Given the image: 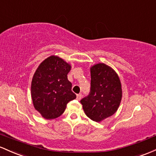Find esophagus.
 <instances>
[{"instance_id":"esophagus-1","label":"esophagus","mask_w":156,"mask_h":156,"mask_svg":"<svg viewBox=\"0 0 156 156\" xmlns=\"http://www.w3.org/2000/svg\"><path fill=\"white\" fill-rule=\"evenodd\" d=\"M82 97H83V95H82V94H79L76 95V99H77V100H80V99H82Z\"/></svg>"}]
</instances>
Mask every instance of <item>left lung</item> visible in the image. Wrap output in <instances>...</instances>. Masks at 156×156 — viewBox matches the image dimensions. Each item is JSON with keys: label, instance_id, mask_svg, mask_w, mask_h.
Instances as JSON below:
<instances>
[{"label": "left lung", "instance_id": "obj_1", "mask_svg": "<svg viewBox=\"0 0 156 156\" xmlns=\"http://www.w3.org/2000/svg\"><path fill=\"white\" fill-rule=\"evenodd\" d=\"M90 88L80 100L85 114L99 122L116 113L122 99V85L117 73L107 65L90 68Z\"/></svg>", "mask_w": 156, "mask_h": 156}]
</instances>
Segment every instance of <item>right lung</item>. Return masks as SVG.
I'll return each instance as SVG.
<instances>
[{"instance_id": "add662e5", "label": "right lung", "mask_w": 156, "mask_h": 156, "mask_svg": "<svg viewBox=\"0 0 156 156\" xmlns=\"http://www.w3.org/2000/svg\"><path fill=\"white\" fill-rule=\"evenodd\" d=\"M71 66L62 59L51 56L37 69L31 82V93L34 108L46 119L63 113L69 101L76 99L68 80Z\"/></svg>"}]
</instances>
